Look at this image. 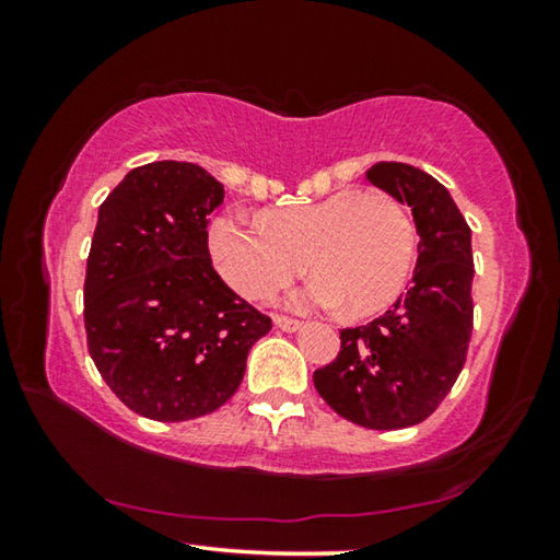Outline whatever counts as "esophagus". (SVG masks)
<instances>
[{"mask_svg": "<svg viewBox=\"0 0 560 560\" xmlns=\"http://www.w3.org/2000/svg\"><path fill=\"white\" fill-rule=\"evenodd\" d=\"M273 326L287 330V334H293V330H299L303 324L296 318H287V316H273Z\"/></svg>", "mask_w": 560, "mask_h": 560, "instance_id": "esophagus-1", "label": "esophagus"}]
</instances>
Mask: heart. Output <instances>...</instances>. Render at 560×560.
I'll return each mask as SVG.
<instances>
[{"mask_svg":"<svg viewBox=\"0 0 560 560\" xmlns=\"http://www.w3.org/2000/svg\"><path fill=\"white\" fill-rule=\"evenodd\" d=\"M415 244L405 205L393 195L360 189L277 207L259 222L226 212L207 234L217 271L240 296L271 299L308 269L316 281L299 303H340L348 316H371L390 306L410 277Z\"/></svg>","mask_w":560,"mask_h":560,"instance_id":"heart-1","label":"heart"}]
</instances>
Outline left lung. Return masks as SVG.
<instances>
[{
    "label": "left lung",
    "mask_w": 560,
    "mask_h": 560,
    "mask_svg": "<svg viewBox=\"0 0 560 560\" xmlns=\"http://www.w3.org/2000/svg\"><path fill=\"white\" fill-rule=\"evenodd\" d=\"M365 177L412 210V287L368 326L340 330L336 360L318 368V395L368 430L428 420L447 397L471 338V230L432 175L405 163H375Z\"/></svg>",
    "instance_id": "left-lung-1"
}]
</instances>
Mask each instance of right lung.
<instances>
[{
    "instance_id": "1",
    "label": "right lung",
    "mask_w": 560,
    "mask_h": 560,
    "mask_svg": "<svg viewBox=\"0 0 560 560\" xmlns=\"http://www.w3.org/2000/svg\"><path fill=\"white\" fill-rule=\"evenodd\" d=\"M222 200L205 167L158 160L130 170L98 210L83 283L89 353L118 400L148 420L220 410L271 330L212 267L207 224Z\"/></svg>"
}]
</instances>
